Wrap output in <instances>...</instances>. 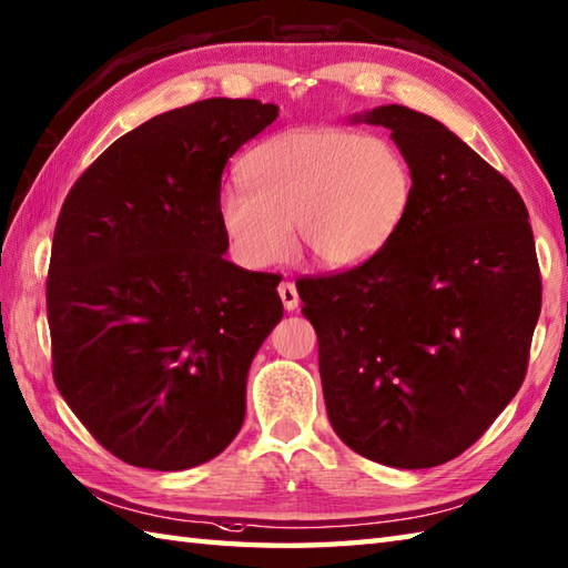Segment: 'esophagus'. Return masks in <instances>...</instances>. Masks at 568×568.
Wrapping results in <instances>:
<instances>
[{
  "mask_svg": "<svg viewBox=\"0 0 568 568\" xmlns=\"http://www.w3.org/2000/svg\"><path fill=\"white\" fill-rule=\"evenodd\" d=\"M277 295H281V300H283V307H285L287 312L297 310V305H300V295H297V287H295L291 281H283L281 285H277Z\"/></svg>",
  "mask_w": 568,
  "mask_h": 568,
  "instance_id": "34e87169",
  "label": "esophagus"
}]
</instances>
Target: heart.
<instances>
[{
  "label": "heart",
  "instance_id": "heart-1",
  "mask_svg": "<svg viewBox=\"0 0 568 568\" xmlns=\"http://www.w3.org/2000/svg\"><path fill=\"white\" fill-rule=\"evenodd\" d=\"M244 187L224 190L220 222L241 263L271 268L293 244L352 268L400 229L415 192L413 165L390 139L352 129H295L258 143L241 165Z\"/></svg>",
  "mask_w": 568,
  "mask_h": 568
}]
</instances>
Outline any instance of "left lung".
Returning <instances> with one entry per match:
<instances>
[{"instance_id": "obj_1", "label": "left lung", "mask_w": 568, "mask_h": 568, "mask_svg": "<svg viewBox=\"0 0 568 568\" xmlns=\"http://www.w3.org/2000/svg\"><path fill=\"white\" fill-rule=\"evenodd\" d=\"M393 131L415 192L400 229L354 268L300 277L324 405L356 454L395 468L452 462L527 373L541 275L520 192L437 119L400 104Z\"/></svg>"}]
</instances>
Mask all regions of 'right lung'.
<instances>
[{
	"label": "right lung",
	"mask_w": 568,
	"mask_h": 568,
	"mask_svg": "<svg viewBox=\"0 0 568 568\" xmlns=\"http://www.w3.org/2000/svg\"><path fill=\"white\" fill-rule=\"evenodd\" d=\"M275 104L212 98L116 139L58 214L45 310L53 381L122 462L183 470L232 442L246 376L283 317L277 273L229 263L226 161Z\"/></svg>",
	"instance_id": "obj_1"
}]
</instances>
